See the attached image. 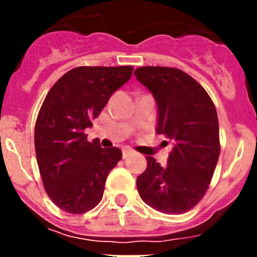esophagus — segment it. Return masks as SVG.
<instances>
[{
    "mask_svg": "<svg viewBox=\"0 0 257 257\" xmlns=\"http://www.w3.org/2000/svg\"><path fill=\"white\" fill-rule=\"evenodd\" d=\"M133 153L134 152L130 151V149H123V151H122V157H123V158H127V157H130Z\"/></svg>",
    "mask_w": 257,
    "mask_h": 257,
    "instance_id": "esophagus-1",
    "label": "esophagus"
}]
</instances>
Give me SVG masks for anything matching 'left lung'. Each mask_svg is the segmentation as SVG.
Wrapping results in <instances>:
<instances>
[{
  "mask_svg": "<svg viewBox=\"0 0 257 257\" xmlns=\"http://www.w3.org/2000/svg\"><path fill=\"white\" fill-rule=\"evenodd\" d=\"M134 74L154 96L156 133L175 142L165 167L147 157V170L136 179L140 198L160 212H187L206 194L219 160L216 108L205 88L183 70L140 67Z\"/></svg>",
  "mask_w": 257,
  "mask_h": 257,
  "instance_id": "left-lung-1",
  "label": "left lung"
}]
</instances>
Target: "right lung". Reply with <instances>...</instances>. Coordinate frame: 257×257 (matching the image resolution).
I'll use <instances>...</instances> for the list:
<instances>
[{"label":"right lung","mask_w":257,"mask_h":257,"mask_svg":"<svg viewBox=\"0 0 257 257\" xmlns=\"http://www.w3.org/2000/svg\"><path fill=\"white\" fill-rule=\"evenodd\" d=\"M133 67L70 69L45 97L35 127L38 169L46 193L61 210L85 213L101 201L121 149L88 143L85 128L100 114L109 97L130 79Z\"/></svg>","instance_id":"1"}]
</instances>
